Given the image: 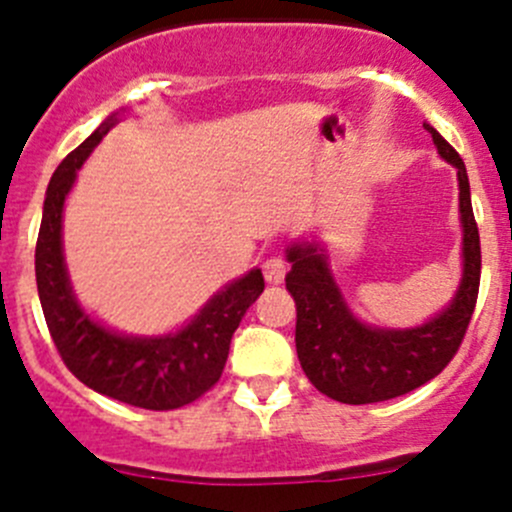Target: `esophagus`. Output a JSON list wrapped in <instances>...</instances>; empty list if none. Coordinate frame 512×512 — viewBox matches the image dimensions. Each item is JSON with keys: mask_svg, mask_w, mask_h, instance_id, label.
Returning <instances> with one entry per match:
<instances>
[{"mask_svg": "<svg viewBox=\"0 0 512 512\" xmlns=\"http://www.w3.org/2000/svg\"><path fill=\"white\" fill-rule=\"evenodd\" d=\"M262 270H265V280L270 282V285H280L287 275V262L282 260V257H270V260L262 265Z\"/></svg>", "mask_w": 512, "mask_h": 512, "instance_id": "1", "label": "esophagus"}]
</instances>
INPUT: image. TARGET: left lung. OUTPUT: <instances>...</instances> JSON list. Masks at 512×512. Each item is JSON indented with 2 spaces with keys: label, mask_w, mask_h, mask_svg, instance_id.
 Listing matches in <instances>:
<instances>
[{
  "label": "left lung",
  "mask_w": 512,
  "mask_h": 512,
  "mask_svg": "<svg viewBox=\"0 0 512 512\" xmlns=\"http://www.w3.org/2000/svg\"><path fill=\"white\" fill-rule=\"evenodd\" d=\"M438 156L456 168L458 213L463 230V275L451 302L416 327H374L349 307L319 240L287 247L292 270L285 282L297 304L299 364L324 396L342 404H376L418 389L446 369L461 347L476 309L480 285V237L473 218L471 183L461 156L433 126L423 123Z\"/></svg>",
  "instance_id": "8db88e82"
}]
</instances>
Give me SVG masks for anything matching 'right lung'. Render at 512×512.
<instances>
[{
	"instance_id": "right-lung-1",
	"label": "right lung",
	"mask_w": 512,
	"mask_h": 512,
	"mask_svg": "<svg viewBox=\"0 0 512 512\" xmlns=\"http://www.w3.org/2000/svg\"><path fill=\"white\" fill-rule=\"evenodd\" d=\"M118 121L121 113H111L51 175L36 240V287L51 339L76 379L123 404L170 411L218 384L232 334L265 289V277L255 267L218 289L183 327L156 337L108 329L81 307L64 260V203L79 168Z\"/></svg>"
}]
</instances>
